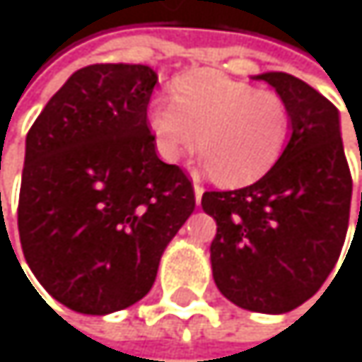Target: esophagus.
<instances>
[{"instance_id": "1", "label": "esophagus", "mask_w": 362, "mask_h": 362, "mask_svg": "<svg viewBox=\"0 0 362 362\" xmlns=\"http://www.w3.org/2000/svg\"><path fill=\"white\" fill-rule=\"evenodd\" d=\"M193 193H195V202L199 204V202H202V195H204V187H202L199 182H195V185H193Z\"/></svg>"}]
</instances>
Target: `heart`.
<instances>
[{"label": "heart", "instance_id": "b5f03b06", "mask_svg": "<svg viewBox=\"0 0 362 362\" xmlns=\"http://www.w3.org/2000/svg\"><path fill=\"white\" fill-rule=\"evenodd\" d=\"M148 128L163 160L177 163L199 144L202 163L216 182L245 187L286 150L292 115L276 92L218 72H197L175 83V100H152Z\"/></svg>", "mask_w": 362, "mask_h": 362}]
</instances>
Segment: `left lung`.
<instances>
[{
  "mask_svg": "<svg viewBox=\"0 0 362 362\" xmlns=\"http://www.w3.org/2000/svg\"><path fill=\"white\" fill-rule=\"evenodd\" d=\"M255 79L288 103L292 137L255 185L208 191L202 208L216 221L210 262L221 294L249 311L288 313L322 288L341 255L352 175L337 107L288 72Z\"/></svg>",
  "mask_w": 362,
  "mask_h": 362,
  "instance_id": "obj_1",
  "label": "left lung"
}]
</instances>
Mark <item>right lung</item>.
I'll list each match as a JSON object with an SVG mask.
<instances>
[{
	"label": "right lung",
	"mask_w": 362,
	"mask_h": 362,
	"mask_svg": "<svg viewBox=\"0 0 362 362\" xmlns=\"http://www.w3.org/2000/svg\"><path fill=\"white\" fill-rule=\"evenodd\" d=\"M141 64L70 74L25 139L18 236L40 286L76 313L141 300L163 251L195 210L189 175L156 156Z\"/></svg>",
	"instance_id": "1"
}]
</instances>
